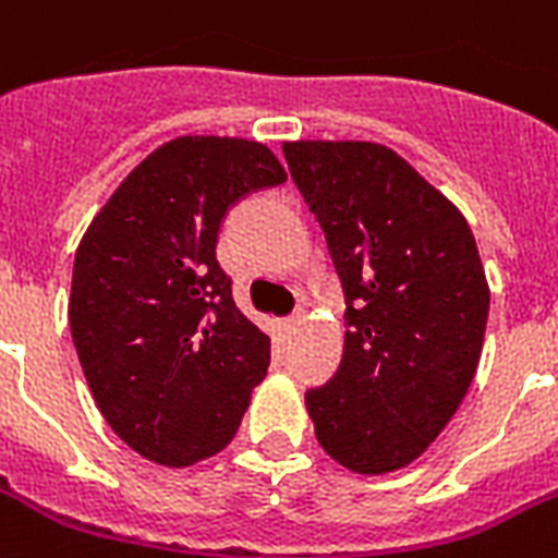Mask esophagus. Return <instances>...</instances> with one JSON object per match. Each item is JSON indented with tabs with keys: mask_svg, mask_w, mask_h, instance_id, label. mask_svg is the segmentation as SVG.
<instances>
[{
	"mask_svg": "<svg viewBox=\"0 0 558 558\" xmlns=\"http://www.w3.org/2000/svg\"><path fill=\"white\" fill-rule=\"evenodd\" d=\"M298 326H301V315H292V318L283 320V329H287V332H294Z\"/></svg>",
	"mask_w": 558,
	"mask_h": 558,
	"instance_id": "esophagus-1",
	"label": "esophagus"
}]
</instances>
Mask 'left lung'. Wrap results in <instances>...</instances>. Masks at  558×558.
Masks as SVG:
<instances>
[{
  "label": "left lung",
  "mask_w": 558,
  "mask_h": 558,
  "mask_svg": "<svg viewBox=\"0 0 558 558\" xmlns=\"http://www.w3.org/2000/svg\"><path fill=\"white\" fill-rule=\"evenodd\" d=\"M341 278L343 355L306 392L320 447L352 473L415 461L468 396L490 289L468 220L378 143H287Z\"/></svg>",
  "instance_id": "left-lung-1"
}]
</instances>
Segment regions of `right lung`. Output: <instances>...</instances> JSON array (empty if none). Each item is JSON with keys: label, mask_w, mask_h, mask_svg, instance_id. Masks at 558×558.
<instances>
[{"label": "right lung", "mask_w": 558, "mask_h": 558, "mask_svg": "<svg viewBox=\"0 0 558 558\" xmlns=\"http://www.w3.org/2000/svg\"><path fill=\"white\" fill-rule=\"evenodd\" d=\"M287 183L238 137H177L120 183L80 240L68 320L102 418L131 450L189 468L232 441L269 369V335L217 260L229 208Z\"/></svg>", "instance_id": "right-lung-1"}]
</instances>
